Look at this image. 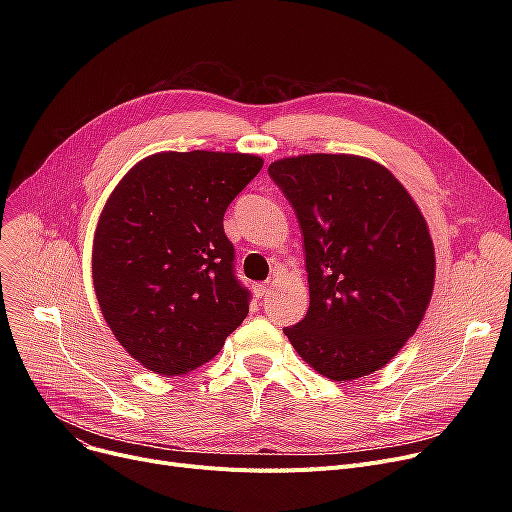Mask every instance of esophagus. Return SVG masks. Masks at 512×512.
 Segmentation results:
<instances>
[{
  "instance_id": "esophagus-1",
  "label": "esophagus",
  "mask_w": 512,
  "mask_h": 512,
  "mask_svg": "<svg viewBox=\"0 0 512 512\" xmlns=\"http://www.w3.org/2000/svg\"><path fill=\"white\" fill-rule=\"evenodd\" d=\"M253 292L257 294L259 299H263V297H267V294H270V284H255Z\"/></svg>"
}]
</instances>
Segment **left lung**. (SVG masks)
I'll return each instance as SVG.
<instances>
[{"mask_svg":"<svg viewBox=\"0 0 512 512\" xmlns=\"http://www.w3.org/2000/svg\"><path fill=\"white\" fill-rule=\"evenodd\" d=\"M305 240L309 311L284 328L317 373L351 382L390 363L432 301L436 253L421 209L378 161L307 153L270 164Z\"/></svg>","mask_w":512,"mask_h":512,"instance_id":"8db88e82","label":"left lung"}]
</instances>
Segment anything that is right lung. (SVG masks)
I'll return each instance as SVG.
<instances>
[{
    "label": "right lung",
    "mask_w": 512,
    "mask_h": 512,
    "mask_svg": "<svg viewBox=\"0 0 512 512\" xmlns=\"http://www.w3.org/2000/svg\"><path fill=\"white\" fill-rule=\"evenodd\" d=\"M261 166L253 153L161 151L134 164L105 201L95 294L116 340L149 371L197 369L247 317L224 213Z\"/></svg>",
    "instance_id": "1"
}]
</instances>
